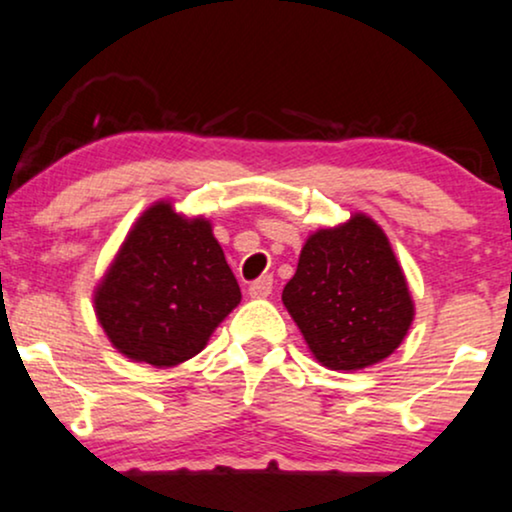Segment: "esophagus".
Instances as JSON below:
<instances>
[{"mask_svg":"<svg viewBox=\"0 0 512 512\" xmlns=\"http://www.w3.org/2000/svg\"><path fill=\"white\" fill-rule=\"evenodd\" d=\"M272 288H274L272 276H260V279L250 283L248 293H250V298H267V295L272 293Z\"/></svg>","mask_w":512,"mask_h":512,"instance_id":"esophagus-1","label":"esophagus"}]
</instances>
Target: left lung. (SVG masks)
I'll list each match as a JSON object with an SVG mask.
<instances>
[{"instance_id": "obj_1", "label": "left lung", "mask_w": 512, "mask_h": 512, "mask_svg": "<svg viewBox=\"0 0 512 512\" xmlns=\"http://www.w3.org/2000/svg\"><path fill=\"white\" fill-rule=\"evenodd\" d=\"M281 300L315 360L336 372L386 360L415 319L389 238L362 212L305 240Z\"/></svg>"}]
</instances>
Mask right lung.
I'll return each instance as SVG.
<instances>
[{"instance_id":"obj_1","label":"right lung","mask_w":512,"mask_h":512,"mask_svg":"<svg viewBox=\"0 0 512 512\" xmlns=\"http://www.w3.org/2000/svg\"><path fill=\"white\" fill-rule=\"evenodd\" d=\"M95 315L133 362L176 367L207 346L240 303V288L212 221L159 200L131 226L95 286Z\"/></svg>"}]
</instances>
